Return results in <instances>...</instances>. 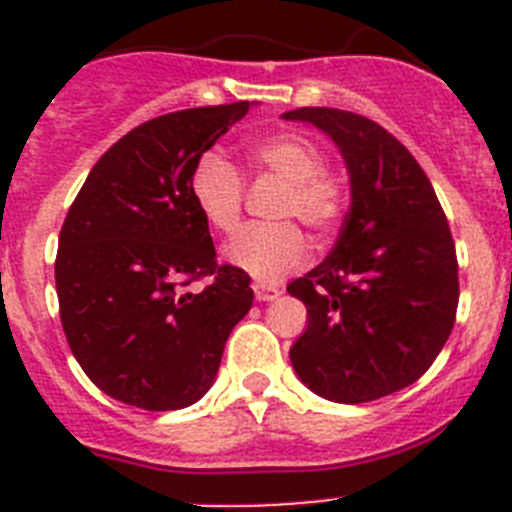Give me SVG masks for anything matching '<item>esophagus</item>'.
<instances>
[{
	"label": "esophagus",
	"instance_id": "obj_1",
	"mask_svg": "<svg viewBox=\"0 0 512 512\" xmlns=\"http://www.w3.org/2000/svg\"><path fill=\"white\" fill-rule=\"evenodd\" d=\"M253 295L259 302H274L279 295H282V289L274 287V284H264V282H256L253 284Z\"/></svg>",
	"mask_w": 512,
	"mask_h": 512
}]
</instances>
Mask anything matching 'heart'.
<instances>
[{
	"mask_svg": "<svg viewBox=\"0 0 512 512\" xmlns=\"http://www.w3.org/2000/svg\"><path fill=\"white\" fill-rule=\"evenodd\" d=\"M253 164L287 182L271 215L279 220L253 223L225 246V259L235 269L261 282L282 279L300 269L310 256L305 223L318 238H328L346 217V189L328 174L323 148L300 133H271L251 143ZM189 194L205 223L220 233H233L241 223L246 179L241 169L220 151H205L189 174Z\"/></svg>",
	"mask_w": 512,
	"mask_h": 512,
	"instance_id": "heart-1",
	"label": "heart"
}]
</instances>
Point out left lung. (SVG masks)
<instances>
[{
	"label": "left lung",
	"instance_id": "8db88e82",
	"mask_svg": "<svg viewBox=\"0 0 512 512\" xmlns=\"http://www.w3.org/2000/svg\"><path fill=\"white\" fill-rule=\"evenodd\" d=\"M284 120L328 133L351 176L336 246L287 287L307 307L289 359L325 400H379L423 377L451 336L459 264L449 223L413 153L374 120L333 107H300Z\"/></svg>",
	"mask_w": 512,
	"mask_h": 512
}]
</instances>
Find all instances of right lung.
<instances>
[{
    "mask_svg": "<svg viewBox=\"0 0 512 512\" xmlns=\"http://www.w3.org/2000/svg\"><path fill=\"white\" fill-rule=\"evenodd\" d=\"M248 107H194L133 128L94 164L63 220V333L87 377L125 405L158 413L200 400L251 310V277L217 264L189 194L194 161ZM202 278V293L186 289Z\"/></svg>",
    "mask_w": 512,
    "mask_h": 512,
    "instance_id": "1",
    "label": "right lung"
}]
</instances>
